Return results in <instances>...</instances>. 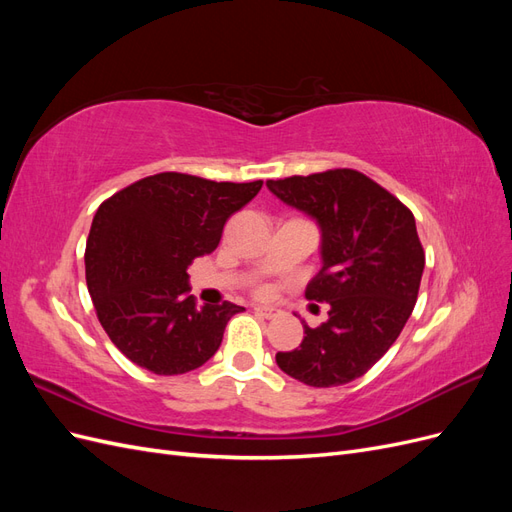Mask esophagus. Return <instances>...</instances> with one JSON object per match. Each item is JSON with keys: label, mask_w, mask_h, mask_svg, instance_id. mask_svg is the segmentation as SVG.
I'll return each instance as SVG.
<instances>
[{"label": "esophagus", "mask_w": 512, "mask_h": 512, "mask_svg": "<svg viewBox=\"0 0 512 512\" xmlns=\"http://www.w3.org/2000/svg\"><path fill=\"white\" fill-rule=\"evenodd\" d=\"M254 312L258 316H262V318H267V320H271V318H275L277 314H280L275 307H254Z\"/></svg>", "instance_id": "34e87169"}]
</instances>
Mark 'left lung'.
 <instances>
[{
  "label": "left lung",
  "mask_w": 512,
  "mask_h": 512,
  "mask_svg": "<svg viewBox=\"0 0 512 512\" xmlns=\"http://www.w3.org/2000/svg\"><path fill=\"white\" fill-rule=\"evenodd\" d=\"M282 203L320 226L322 267L305 297L329 303V320L277 352L284 374L316 389L361 378L389 350L412 314L425 252L412 211L359 170L335 168L267 181Z\"/></svg>",
  "instance_id": "obj_1"
}]
</instances>
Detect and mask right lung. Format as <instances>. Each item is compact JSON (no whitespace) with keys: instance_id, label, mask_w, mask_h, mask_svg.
<instances>
[{"instance_id":"1","label":"right lung","mask_w":512,"mask_h":512,"mask_svg":"<svg viewBox=\"0 0 512 512\" xmlns=\"http://www.w3.org/2000/svg\"><path fill=\"white\" fill-rule=\"evenodd\" d=\"M262 181H209L160 173L98 207L85 247V277L98 320L132 363L158 376L205 365L241 305L198 307L188 267L211 254L232 213Z\"/></svg>"}]
</instances>
